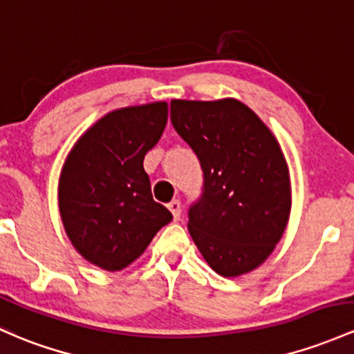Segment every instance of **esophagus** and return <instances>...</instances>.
Returning a JSON list of instances; mask_svg holds the SVG:
<instances>
[{"label":"esophagus","instance_id":"obj_1","mask_svg":"<svg viewBox=\"0 0 354 354\" xmlns=\"http://www.w3.org/2000/svg\"><path fill=\"white\" fill-rule=\"evenodd\" d=\"M168 208H169V212L173 213L174 220H180V216H181V201L180 200H171L168 203Z\"/></svg>","mask_w":354,"mask_h":354}]
</instances>
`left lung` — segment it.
<instances>
[{
  "instance_id": "left-lung-1",
  "label": "left lung",
  "mask_w": 354,
  "mask_h": 354,
  "mask_svg": "<svg viewBox=\"0 0 354 354\" xmlns=\"http://www.w3.org/2000/svg\"><path fill=\"white\" fill-rule=\"evenodd\" d=\"M171 122L203 171L201 195L188 209L193 242L223 277L254 270L289 220V169L277 139L235 99L171 100Z\"/></svg>"
}]
</instances>
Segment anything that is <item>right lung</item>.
<instances>
[{
  "label": "right lung",
  "mask_w": 354,
  "mask_h": 354,
  "mask_svg": "<svg viewBox=\"0 0 354 354\" xmlns=\"http://www.w3.org/2000/svg\"><path fill=\"white\" fill-rule=\"evenodd\" d=\"M168 122V104L124 107L99 119L70 151L58 205L70 242L100 269L134 262L173 220L153 200L142 161Z\"/></svg>",
  "instance_id": "add662e5"
}]
</instances>
